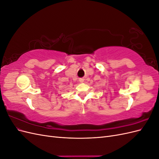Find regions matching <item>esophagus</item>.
Here are the masks:
<instances>
[{"label": "esophagus", "instance_id": "obj_1", "mask_svg": "<svg viewBox=\"0 0 159 159\" xmlns=\"http://www.w3.org/2000/svg\"><path fill=\"white\" fill-rule=\"evenodd\" d=\"M79 81H80V82L82 83V82H84V79H83V78H80V79L79 80Z\"/></svg>", "mask_w": 159, "mask_h": 159}]
</instances>
